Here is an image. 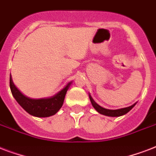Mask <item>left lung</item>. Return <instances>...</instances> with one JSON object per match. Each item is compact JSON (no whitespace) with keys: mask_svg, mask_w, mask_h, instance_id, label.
Listing matches in <instances>:
<instances>
[{"mask_svg":"<svg viewBox=\"0 0 156 156\" xmlns=\"http://www.w3.org/2000/svg\"><path fill=\"white\" fill-rule=\"evenodd\" d=\"M90 97V102H91V104H92V106L95 108V109L98 112H100V114H103V115H105V116H122V115H125L128 112H129L131 109L133 108L134 105L136 104H133V105H131L129 107H127V108H121V109H116V110H110V109H106L102 107H100V105H98L94 101V100L92 99L91 96H89Z\"/></svg>","mask_w":156,"mask_h":156,"instance_id":"left-lung-1","label":"left lung"}]
</instances>
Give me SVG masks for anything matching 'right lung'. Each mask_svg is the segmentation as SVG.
I'll return each instance as SVG.
<instances>
[{
	"instance_id": "1",
	"label": "right lung",
	"mask_w": 156,
	"mask_h": 156,
	"mask_svg": "<svg viewBox=\"0 0 156 156\" xmlns=\"http://www.w3.org/2000/svg\"><path fill=\"white\" fill-rule=\"evenodd\" d=\"M70 84L71 83H68L66 87L62 89L56 95H54L53 97L49 99L32 100L23 95L14 86L11 76L9 77V87L14 99L28 113L38 117H47L52 116L60 110Z\"/></svg>"
}]
</instances>
